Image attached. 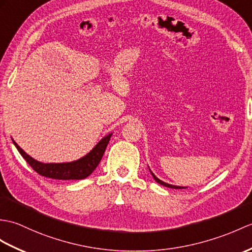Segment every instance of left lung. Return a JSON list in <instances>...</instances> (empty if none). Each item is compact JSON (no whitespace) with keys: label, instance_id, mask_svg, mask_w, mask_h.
Returning <instances> with one entry per match:
<instances>
[{"label":"left lung","instance_id":"obj_1","mask_svg":"<svg viewBox=\"0 0 252 252\" xmlns=\"http://www.w3.org/2000/svg\"><path fill=\"white\" fill-rule=\"evenodd\" d=\"M150 173H151V175H153V177L155 178V180L157 181L158 184H160V185H162V186H164V187H167V188H172V189H186L185 187H178V186H173V185H168V184H166V183H164V181H162V180H160L159 178L158 177H156L155 176V174L150 171Z\"/></svg>","mask_w":252,"mask_h":252}]
</instances>
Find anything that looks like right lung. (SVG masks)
I'll list each match as a JSON object with an SVG mask.
<instances>
[{
  "label": "right lung",
  "mask_w": 252,
  "mask_h": 252,
  "mask_svg": "<svg viewBox=\"0 0 252 252\" xmlns=\"http://www.w3.org/2000/svg\"><path fill=\"white\" fill-rule=\"evenodd\" d=\"M110 137H112V133L99 140L95 147L87 156L81 158L79 160L68 163L38 162L36 160H34L32 157L27 155L25 151L14 142V140L13 143L16 146V148L18 149L20 155L23 157V159L29 163V165H30L35 172L42 175V176L60 180H78L88 177L96 168L98 163L102 160V157L109 143Z\"/></svg>",
  "instance_id": "1"
}]
</instances>
